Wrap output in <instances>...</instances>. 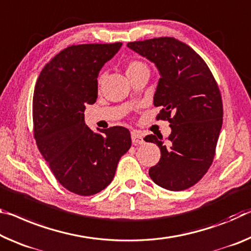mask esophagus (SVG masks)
<instances>
[{
	"label": "esophagus",
	"mask_w": 251,
	"mask_h": 251,
	"mask_svg": "<svg viewBox=\"0 0 251 251\" xmlns=\"http://www.w3.org/2000/svg\"><path fill=\"white\" fill-rule=\"evenodd\" d=\"M132 142L134 145H141L144 144V136L143 134L137 132V130H133L132 132Z\"/></svg>",
	"instance_id": "esophagus-1"
}]
</instances>
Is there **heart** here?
Listing matches in <instances>:
<instances>
[{
  "instance_id": "b5f03b06",
  "label": "heart",
  "mask_w": 251,
  "mask_h": 251,
  "mask_svg": "<svg viewBox=\"0 0 251 251\" xmlns=\"http://www.w3.org/2000/svg\"><path fill=\"white\" fill-rule=\"evenodd\" d=\"M142 69H147V67L144 62H142L140 60H130L127 62V65H126V74L127 75L136 73V71L142 70ZM99 81H100V78H99Z\"/></svg>"
}]
</instances>
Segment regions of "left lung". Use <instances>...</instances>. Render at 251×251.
I'll return each instance as SVG.
<instances>
[{
    "label": "left lung",
    "mask_w": 251,
    "mask_h": 251,
    "mask_svg": "<svg viewBox=\"0 0 251 251\" xmlns=\"http://www.w3.org/2000/svg\"><path fill=\"white\" fill-rule=\"evenodd\" d=\"M127 47L155 63L160 71L154 106L156 119L169 121L170 136L147 135L161 158L149 174L170 191L189 189L212 164L222 126L224 106L213 75L192 48L169 37L127 43Z\"/></svg>",
    "instance_id": "obj_1"
}]
</instances>
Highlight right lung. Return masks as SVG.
Listing matches in <instances>:
<instances>
[{
  "mask_svg": "<svg viewBox=\"0 0 251 251\" xmlns=\"http://www.w3.org/2000/svg\"><path fill=\"white\" fill-rule=\"evenodd\" d=\"M122 42L70 46L47 63L35 83L32 117L38 149L58 182L79 196L104 190L132 145L129 130L96 134L85 124L86 105L97 99V77Z\"/></svg>",
  "mask_w": 251,
  "mask_h": 251,
  "instance_id": "1",
  "label": "right lung"
}]
</instances>
